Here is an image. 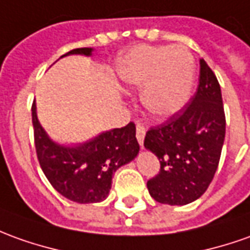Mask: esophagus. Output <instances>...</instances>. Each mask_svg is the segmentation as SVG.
Returning a JSON list of instances; mask_svg holds the SVG:
<instances>
[{"label":"esophagus","instance_id":"34e87169","mask_svg":"<svg viewBox=\"0 0 250 250\" xmlns=\"http://www.w3.org/2000/svg\"><path fill=\"white\" fill-rule=\"evenodd\" d=\"M136 137H137V142L140 144V147H143V144H144V137H146V129L143 128L142 125H137V126H136Z\"/></svg>","mask_w":250,"mask_h":250}]
</instances>
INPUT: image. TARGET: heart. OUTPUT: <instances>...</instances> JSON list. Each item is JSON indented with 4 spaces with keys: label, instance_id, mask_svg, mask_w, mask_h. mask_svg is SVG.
Instances as JSON below:
<instances>
[{
    "label": "heart",
    "instance_id": "obj_1",
    "mask_svg": "<svg viewBox=\"0 0 250 250\" xmlns=\"http://www.w3.org/2000/svg\"><path fill=\"white\" fill-rule=\"evenodd\" d=\"M115 76L125 88L142 87L140 99L149 114L167 118L189 102L196 63L185 47L142 44L117 60Z\"/></svg>",
    "mask_w": 250,
    "mask_h": 250
}]
</instances>
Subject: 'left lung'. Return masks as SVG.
Here are the masks:
<instances>
[{"mask_svg":"<svg viewBox=\"0 0 250 250\" xmlns=\"http://www.w3.org/2000/svg\"><path fill=\"white\" fill-rule=\"evenodd\" d=\"M226 120L216 76L200 60L197 92L185 107L149 129L144 147L159 159L161 171L147 182L151 197L162 204L185 206L207 190L218 168Z\"/></svg>","mask_w":250,"mask_h":250,"instance_id":"1","label":"left lung"}]
</instances>
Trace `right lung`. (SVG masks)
<instances>
[{"label": "right lung", "instance_id": "right-lung-1", "mask_svg": "<svg viewBox=\"0 0 250 250\" xmlns=\"http://www.w3.org/2000/svg\"><path fill=\"white\" fill-rule=\"evenodd\" d=\"M92 51V47H82L62 57H91ZM32 125L38 161L46 178L58 193L80 204L104 200L115 171L133 161L140 151L133 122L124 128L102 132L87 142L65 146L54 142L42 128L34 102Z\"/></svg>", "mask_w": 250, "mask_h": 250}]
</instances>
